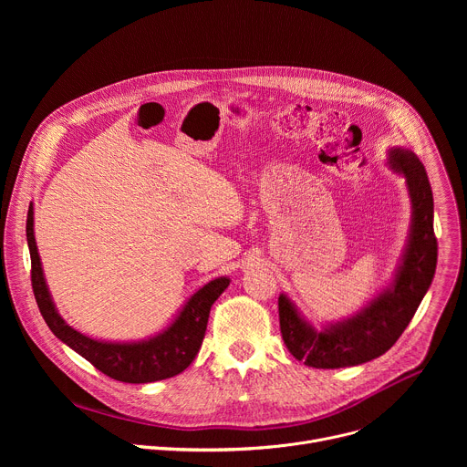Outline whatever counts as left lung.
I'll list each match as a JSON object with an SVG mask.
<instances>
[{"mask_svg": "<svg viewBox=\"0 0 467 467\" xmlns=\"http://www.w3.org/2000/svg\"><path fill=\"white\" fill-rule=\"evenodd\" d=\"M388 166L405 177L412 203L409 240L393 281L353 316L316 328L286 296H279L281 335L288 351L310 368L335 369L384 355L414 317L436 272L434 202L427 171L414 151L388 150Z\"/></svg>", "mask_w": 467, "mask_h": 467, "instance_id": "left-lung-1", "label": "left lung"}]
</instances>
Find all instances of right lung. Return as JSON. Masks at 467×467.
<instances>
[{"mask_svg": "<svg viewBox=\"0 0 467 467\" xmlns=\"http://www.w3.org/2000/svg\"><path fill=\"white\" fill-rule=\"evenodd\" d=\"M26 233L31 253V285L35 299L44 321L60 342L87 358L101 373L129 384L170 379L192 364L203 344L211 306L229 286V277H218L192 294L177 312L175 319L166 328L157 332L155 337L140 342L96 340L66 323L51 299L35 242L33 203L27 211Z\"/></svg>", "mask_w": 467, "mask_h": 467, "instance_id": "obj_1", "label": "right lung"}]
</instances>
